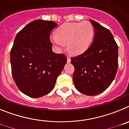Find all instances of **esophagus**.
Masks as SVG:
<instances>
[{
  "label": "esophagus",
  "mask_w": 129,
  "mask_h": 129,
  "mask_svg": "<svg viewBox=\"0 0 129 129\" xmlns=\"http://www.w3.org/2000/svg\"><path fill=\"white\" fill-rule=\"evenodd\" d=\"M71 62V59H70V58L67 57V62H68V63H69V62Z\"/></svg>",
  "instance_id": "obj_1"
}]
</instances>
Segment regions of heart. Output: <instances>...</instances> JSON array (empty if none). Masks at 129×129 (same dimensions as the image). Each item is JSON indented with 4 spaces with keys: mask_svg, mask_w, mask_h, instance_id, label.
<instances>
[{
    "mask_svg": "<svg viewBox=\"0 0 129 129\" xmlns=\"http://www.w3.org/2000/svg\"><path fill=\"white\" fill-rule=\"evenodd\" d=\"M94 29L88 21L66 23L60 26L51 41L60 50L67 44V50L71 54L77 55L84 53L92 44Z\"/></svg>",
    "mask_w": 129,
    "mask_h": 129,
    "instance_id": "b5f03b06",
    "label": "heart"
}]
</instances>
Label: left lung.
I'll return each instance as SVG.
<instances>
[{"label":"left lung","instance_id":"obj_1","mask_svg":"<svg viewBox=\"0 0 129 129\" xmlns=\"http://www.w3.org/2000/svg\"><path fill=\"white\" fill-rule=\"evenodd\" d=\"M93 42L84 53L71 58L76 89L87 95L105 90L114 79L118 67V46L110 31L94 20Z\"/></svg>","mask_w":129,"mask_h":129}]
</instances>
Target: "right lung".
<instances>
[{
  "label": "right lung",
  "mask_w": 129,
  "mask_h": 129,
  "mask_svg": "<svg viewBox=\"0 0 129 129\" xmlns=\"http://www.w3.org/2000/svg\"><path fill=\"white\" fill-rule=\"evenodd\" d=\"M57 26L53 21L35 20L17 34L10 52L11 73L16 85L31 98L46 95L67 63V57L52 51L50 35Z\"/></svg>",
  "instance_id": "add662e5"
}]
</instances>
